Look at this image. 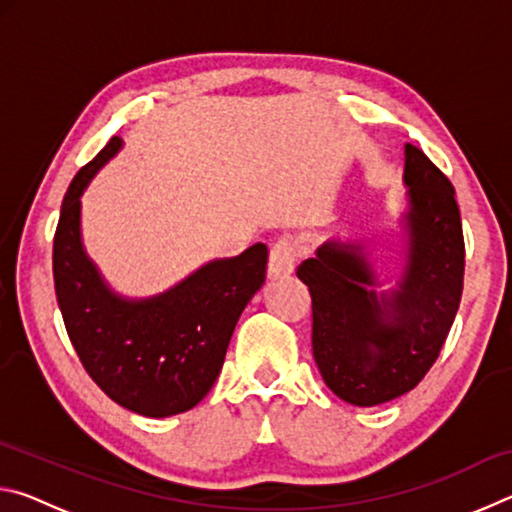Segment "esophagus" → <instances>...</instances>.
<instances>
[{"mask_svg": "<svg viewBox=\"0 0 512 512\" xmlns=\"http://www.w3.org/2000/svg\"><path fill=\"white\" fill-rule=\"evenodd\" d=\"M293 264H296V244H293L291 237L277 239L271 246V257H268V275L271 277H282L293 271Z\"/></svg>", "mask_w": 512, "mask_h": 512, "instance_id": "1", "label": "esophagus"}]
</instances>
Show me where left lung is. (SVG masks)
<instances>
[{
	"instance_id": "left-lung-1",
	"label": "left lung",
	"mask_w": 512,
	"mask_h": 512,
	"mask_svg": "<svg viewBox=\"0 0 512 512\" xmlns=\"http://www.w3.org/2000/svg\"><path fill=\"white\" fill-rule=\"evenodd\" d=\"M404 271L381 291L366 241L327 239L296 275L311 293V348L325 384L354 406L409 393L427 375L463 293L456 192L418 146L404 144Z\"/></svg>"
}]
</instances>
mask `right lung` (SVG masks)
I'll return each instance as SVG.
<instances>
[{"label": "right lung", "mask_w": 512, "mask_h": 512, "mask_svg": "<svg viewBox=\"0 0 512 512\" xmlns=\"http://www.w3.org/2000/svg\"><path fill=\"white\" fill-rule=\"evenodd\" d=\"M121 149L112 137L76 173L54 237V284L69 341L112 402L146 418L185 413L203 400L223 368L235 325L266 280L268 248L214 259L151 298H126L85 253L81 196Z\"/></svg>", "instance_id": "add662e5"}]
</instances>
